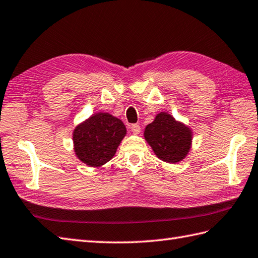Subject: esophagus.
Listing matches in <instances>:
<instances>
[{
  "label": "esophagus",
  "instance_id": "esophagus-1",
  "mask_svg": "<svg viewBox=\"0 0 258 258\" xmlns=\"http://www.w3.org/2000/svg\"><path fill=\"white\" fill-rule=\"evenodd\" d=\"M130 128L133 132V134H139L141 132V126L139 124H132Z\"/></svg>",
  "mask_w": 258,
  "mask_h": 258
}]
</instances>
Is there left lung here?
<instances>
[{
  "label": "left lung",
  "instance_id": "1",
  "mask_svg": "<svg viewBox=\"0 0 258 258\" xmlns=\"http://www.w3.org/2000/svg\"><path fill=\"white\" fill-rule=\"evenodd\" d=\"M191 130L171 114L161 112L145 127L144 138L160 160L175 164L183 161L191 145Z\"/></svg>",
  "mask_w": 258,
  "mask_h": 258
}]
</instances>
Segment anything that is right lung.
Here are the masks:
<instances>
[{"mask_svg": "<svg viewBox=\"0 0 258 258\" xmlns=\"http://www.w3.org/2000/svg\"><path fill=\"white\" fill-rule=\"evenodd\" d=\"M125 135L122 120L108 113H95L74 128L75 154L86 165L100 167L112 160Z\"/></svg>", "mask_w": 258, "mask_h": 258, "instance_id": "1", "label": "right lung"}]
</instances>
